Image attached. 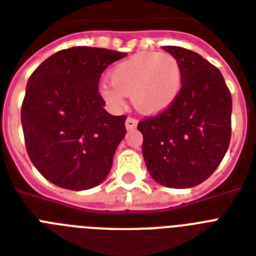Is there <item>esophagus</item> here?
<instances>
[{"label":"esophagus","mask_w":256,"mask_h":256,"mask_svg":"<svg viewBox=\"0 0 256 256\" xmlns=\"http://www.w3.org/2000/svg\"><path fill=\"white\" fill-rule=\"evenodd\" d=\"M136 124H138V120L136 118H132V116H128V120H126V128L128 130H132V128H136Z\"/></svg>","instance_id":"obj_1"}]
</instances>
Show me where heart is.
I'll return each mask as SVG.
<instances>
[{
  "mask_svg": "<svg viewBox=\"0 0 256 256\" xmlns=\"http://www.w3.org/2000/svg\"><path fill=\"white\" fill-rule=\"evenodd\" d=\"M112 85H100V94L112 108H120L124 94H132L134 108L154 116L168 108L182 85L178 60L168 53L144 52L116 64L110 72Z\"/></svg>",
  "mask_w": 256,
  "mask_h": 256,
  "instance_id": "b5f03b06",
  "label": "heart"
}]
</instances>
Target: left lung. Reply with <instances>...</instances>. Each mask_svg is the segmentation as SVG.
I'll return each instance as SVG.
<instances>
[{"mask_svg":"<svg viewBox=\"0 0 256 256\" xmlns=\"http://www.w3.org/2000/svg\"><path fill=\"white\" fill-rule=\"evenodd\" d=\"M178 60L182 88L170 108L144 118V162L154 180L174 188L198 186L226 154L231 140L232 100L218 68L179 46H164Z\"/></svg>","mask_w":256,"mask_h":256,"instance_id":"obj_1","label":"left lung"}]
</instances>
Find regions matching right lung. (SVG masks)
Returning a JSON list of instances; mask_svg holds the SVG:
<instances>
[{
    "mask_svg": "<svg viewBox=\"0 0 256 256\" xmlns=\"http://www.w3.org/2000/svg\"><path fill=\"white\" fill-rule=\"evenodd\" d=\"M124 57L76 46L50 56L30 76L21 108L26 152L56 186L88 190L110 172L126 116L104 110L98 85L106 68Z\"/></svg>",
    "mask_w": 256,
    "mask_h": 256,
    "instance_id": "right-lung-1",
    "label": "right lung"
}]
</instances>
